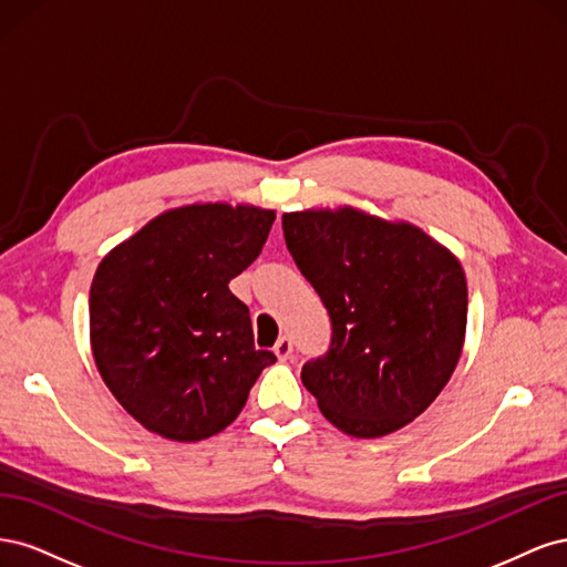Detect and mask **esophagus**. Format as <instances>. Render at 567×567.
Here are the masks:
<instances>
[{
    "instance_id": "34e87169",
    "label": "esophagus",
    "mask_w": 567,
    "mask_h": 567,
    "mask_svg": "<svg viewBox=\"0 0 567 567\" xmlns=\"http://www.w3.org/2000/svg\"><path fill=\"white\" fill-rule=\"evenodd\" d=\"M274 354H277L281 362H286V359H290V354H293V342H290L288 336H281L277 340V346H274Z\"/></svg>"
}]
</instances>
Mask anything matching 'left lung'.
I'll list each match as a JSON object with an SVG mask.
<instances>
[{"instance_id": "8db88e82", "label": "left lung", "mask_w": 567, "mask_h": 567, "mask_svg": "<svg viewBox=\"0 0 567 567\" xmlns=\"http://www.w3.org/2000/svg\"><path fill=\"white\" fill-rule=\"evenodd\" d=\"M284 238L331 317V346L302 367L321 414L352 437H383L450 383L466 340L456 255L416 225L342 205L284 213Z\"/></svg>"}]
</instances>
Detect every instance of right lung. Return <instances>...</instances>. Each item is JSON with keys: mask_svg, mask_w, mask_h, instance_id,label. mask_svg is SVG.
<instances>
[{"mask_svg": "<svg viewBox=\"0 0 567 567\" xmlns=\"http://www.w3.org/2000/svg\"><path fill=\"white\" fill-rule=\"evenodd\" d=\"M274 210L194 203L153 217L96 267L90 340L101 379L146 431L213 437L241 414L265 367L229 281L260 255Z\"/></svg>", "mask_w": 567, "mask_h": 567, "instance_id": "1", "label": "right lung"}]
</instances>
